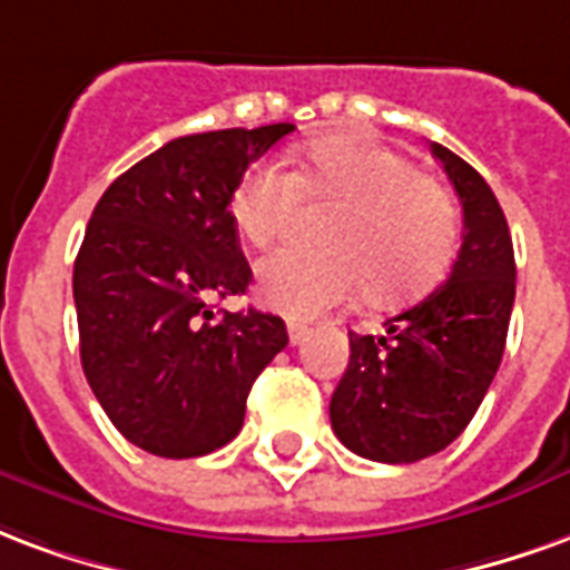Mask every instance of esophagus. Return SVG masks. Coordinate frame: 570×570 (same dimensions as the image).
I'll return each instance as SVG.
<instances>
[{"label":"esophagus","mask_w":570,"mask_h":570,"mask_svg":"<svg viewBox=\"0 0 570 570\" xmlns=\"http://www.w3.org/2000/svg\"><path fill=\"white\" fill-rule=\"evenodd\" d=\"M309 334V327L303 325V322H288V343L291 346H297L303 336Z\"/></svg>","instance_id":"34e87169"}]
</instances>
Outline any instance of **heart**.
Listing matches in <instances>:
<instances>
[{
  "label": "heart",
  "instance_id": "heart-1",
  "mask_svg": "<svg viewBox=\"0 0 570 570\" xmlns=\"http://www.w3.org/2000/svg\"><path fill=\"white\" fill-rule=\"evenodd\" d=\"M301 194L340 203V212L325 227V252L288 245L261 261L257 294L269 309L313 318L364 282L373 301H401L450 269L459 209L404 154L331 136L294 154L291 176L276 164L252 166L230 197L236 230L252 245L279 239Z\"/></svg>",
  "mask_w": 570,
  "mask_h": 570
}]
</instances>
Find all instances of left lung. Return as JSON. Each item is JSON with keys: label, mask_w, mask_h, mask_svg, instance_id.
Masks as SVG:
<instances>
[{"label": "left lung", "mask_w": 570, "mask_h": 570, "mask_svg": "<svg viewBox=\"0 0 570 570\" xmlns=\"http://www.w3.org/2000/svg\"><path fill=\"white\" fill-rule=\"evenodd\" d=\"M431 151L464 215L450 279L382 334H348V367L331 397L340 443L385 464L428 459L468 428L495 380L517 297L513 239L495 194L459 154L438 142Z\"/></svg>", "instance_id": "8db88e82"}]
</instances>
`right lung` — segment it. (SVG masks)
Here are the masks:
<instances>
[{
  "label": "right lung",
  "instance_id": "obj_1",
  "mask_svg": "<svg viewBox=\"0 0 570 570\" xmlns=\"http://www.w3.org/2000/svg\"><path fill=\"white\" fill-rule=\"evenodd\" d=\"M294 124L194 132L109 185L72 273L81 367L111 425L160 459H197L239 434L245 401L288 346L279 315L224 313L245 294L230 197Z\"/></svg>",
  "mask_w": 570,
  "mask_h": 570
}]
</instances>
